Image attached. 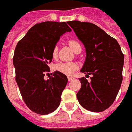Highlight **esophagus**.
I'll return each instance as SVG.
<instances>
[{
  "label": "esophagus",
  "instance_id": "obj_1",
  "mask_svg": "<svg viewBox=\"0 0 132 132\" xmlns=\"http://www.w3.org/2000/svg\"><path fill=\"white\" fill-rule=\"evenodd\" d=\"M67 78H68V80L70 81V80H73V79H74V78H73V77H71V76H68L67 77Z\"/></svg>",
  "mask_w": 132,
  "mask_h": 132
}]
</instances>
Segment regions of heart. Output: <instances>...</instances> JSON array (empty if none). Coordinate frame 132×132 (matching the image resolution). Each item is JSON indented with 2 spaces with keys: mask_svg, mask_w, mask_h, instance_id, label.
I'll return each mask as SVG.
<instances>
[{
  "mask_svg": "<svg viewBox=\"0 0 132 132\" xmlns=\"http://www.w3.org/2000/svg\"><path fill=\"white\" fill-rule=\"evenodd\" d=\"M69 45L74 52L78 47L80 46L78 42H76V40L69 41ZM57 48L54 47L52 50V56L54 57L57 54ZM78 64L73 62H60L55 65V69L56 71L67 76H70L72 74L74 71L78 69Z\"/></svg>",
  "mask_w": 132,
  "mask_h": 132,
  "instance_id": "b5f03b06",
  "label": "heart"
}]
</instances>
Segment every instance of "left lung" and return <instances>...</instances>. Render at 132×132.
I'll list each match as a JSON object with an SVG mask.
<instances>
[{
  "mask_svg": "<svg viewBox=\"0 0 132 132\" xmlns=\"http://www.w3.org/2000/svg\"><path fill=\"white\" fill-rule=\"evenodd\" d=\"M84 46L86 59L80 71L93 75L90 81L80 78L76 96L87 110L95 112L108 108L115 100L123 80L124 55L117 41L97 25L78 20L67 22Z\"/></svg>",
  "mask_w": 132,
  "mask_h": 132,
  "instance_id": "obj_1",
  "label": "left lung"
}]
</instances>
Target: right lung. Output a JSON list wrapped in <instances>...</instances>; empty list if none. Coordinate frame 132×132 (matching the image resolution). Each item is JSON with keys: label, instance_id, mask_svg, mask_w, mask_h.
<instances>
[{"label": "right lung", "instance_id": "1", "mask_svg": "<svg viewBox=\"0 0 132 132\" xmlns=\"http://www.w3.org/2000/svg\"><path fill=\"white\" fill-rule=\"evenodd\" d=\"M71 31L65 22H44L32 26L15 47L13 58L15 80L25 104L35 113L48 114L59 106L67 76L58 71L49 80L44 76L61 36Z\"/></svg>", "mask_w": 132, "mask_h": 132}]
</instances>
